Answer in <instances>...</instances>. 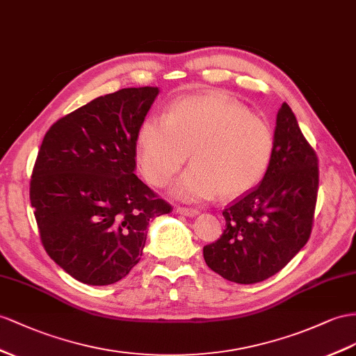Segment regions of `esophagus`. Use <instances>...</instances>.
<instances>
[{
	"instance_id": "esophagus-1",
	"label": "esophagus",
	"mask_w": 356,
	"mask_h": 356,
	"mask_svg": "<svg viewBox=\"0 0 356 356\" xmlns=\"http://www.w3.org/2000/svg\"><path fill=\"white\" fill-rule=\"evenodd\" d=\"M176 212L180 215H185V216H195L198 215L197 209H191V207H181V206H176Z\"/></svg>"
}]
</instances>
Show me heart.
<instances>
[{
  "instance_id": "b5f03b06",
  "label": "heart",
  "mask_w": 356,
  "mask_h": 356,
  "mask_svg": "<svg viewBox=\"0 0 356 356\" xmlns=\"http://www.w3.org/2000/svg\"><path fill=\"white\" fill-rule=\"evenodd\" d=\"M172 194L202 202L220 193L236 198L256 186L269 167L273 134L268 122L220 91L177 99L163 120L147 117L136 132V161L154 186H165L184 167Z\"/></svg>"
}]
</instances>
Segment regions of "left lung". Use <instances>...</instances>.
Here are the masks:
<instances>
[{"label":"left lung","instance_id":"obj_1","mask_svg":"<svg viewBox=\"0 0 356 356\" xmlns=\"http://www.w3.org/2000/svg\"><path fill=\"white\" fill-rule=\"evenodd\" d=\"M318 161L284 102L278 109L266 175L222 211L225 230L203 248L206 265L238 284L275 275L312 234L318 191Z\"/></svg>","mask_w":356,"mask_h":356}]
</instances>
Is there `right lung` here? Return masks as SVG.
Returning <instances> with one entry per match:
<instances>
[{
  "instance_id": "right-lung-1",
  "label": "right lung",
  "mask_w": 356,
  "mask_h": 356,
  "mask_svg": "<svg viewBox=\"0 0 356 356\" xmlns=\"http://www.w3.org/2000/svg\"><path fill=\"white\" fill-rule=\"evenodd\" d=\"M158 87L122 88L54 123L35 159L30 200L48 256L90 286L124 278L147 227L172 209L134 175L136 132Z\"/></svg>"
}]
</instances>
